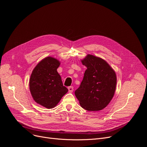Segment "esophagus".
Returning a JSON list of instances; mask_svg holds the SVG:
<instances>
[{
    "label": "esophagus",
    "instance_id": "1",
    "mask_svg": "<svg viewBox=\"0 0 147 147\" xmlns=\"http://www.w3.org/2000/svg\"><path fill=\"white\" fill-rule=\"evenodd\" d=\"M68 91H69V92H70V93H71V92H73V86H69L68 88Z\"/></svg>",
    "mask_w": 147,
    "mask_h": 147
}]
</instances>
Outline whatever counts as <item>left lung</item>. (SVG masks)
Returning <instances> with one entry per match:
<instances>
[{
  "mask_svg": "<svg viewBox=\"0 0 147 147\" xmlns=\"http://www.w3.org/2000/svg\"><path fill=\"white\" fill-rule=\"evenodd\" d=\"M82 62L87 69L80 86L75 91L76 97L85 110L103 109L114 95L116 74L105 60L93 55H88Z\"/></svg>",
  "mask_w": 147,
  "mask_h": 147,
  "instance_id": "left-lung-1",
  "label": "left lung"
}]
</instances>
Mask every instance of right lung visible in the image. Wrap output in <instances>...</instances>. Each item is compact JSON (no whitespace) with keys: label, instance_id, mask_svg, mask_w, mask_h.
I'll use <instances>...</instances> for the list:
<instances>
[{"label":"right lung","instance_id":"obj_1","mask_svg":"<svg viewBox=\"0 0 147 147\" xmlns=\"http://www.w3.org/2000/svg\"><path fill=\"white\" fill-rule=\"evenodd\" d=\"M59 65L58 60L47 57L38 63L29 80V88L34 100L48 109L56 106L68 92L57 71Z\"/></svg>","mask_w":147,"mask_h":147}]
</instances>
